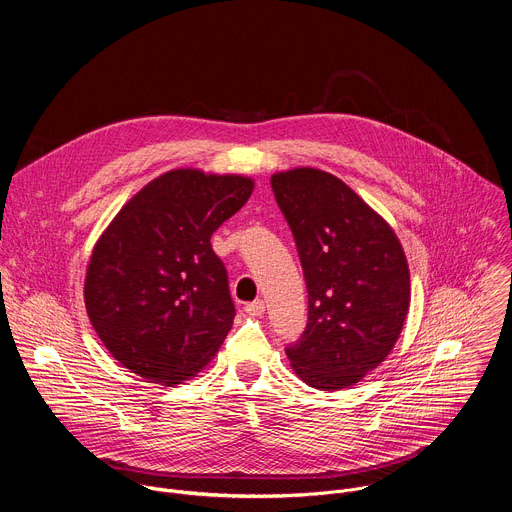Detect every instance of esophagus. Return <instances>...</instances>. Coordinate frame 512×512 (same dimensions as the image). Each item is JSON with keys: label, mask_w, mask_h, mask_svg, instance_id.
Instances as JSON below:
<instances>
[{"label": "esophagus", "mask_w": 512, "mask_h": 512, "mask_svg": "<svg viewBox=\"0 0 512 512\" xmlns=\"http://www.w3.org/2000/svg\"><path fill=\"white\" fill-rule=\"evenodd\" d=\"M245 312H247L249 316H261V314L265 312V302H263V300H255V302H251V304L245 306Z\"/></svg>", "instance_id": "obj_1"}]
</instances>
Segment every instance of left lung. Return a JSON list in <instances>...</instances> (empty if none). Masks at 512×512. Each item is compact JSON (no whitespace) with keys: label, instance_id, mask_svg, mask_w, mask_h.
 I'll list each match as a JSON object with an SVG mask.
<instances>
[{"label":"left lung","instance_id":"1","mask_svg":"<svg viewBox=\"0 0 512 512\" xmlns=\"http://www.w3.org/2000/svg\"><path fill=\"white\" fill-rule=\"evenodd\" d=\"M308 287V324L285 354L314 389L358 383L393 350L409 310V267L393 229L336 176L273 174Z\"/></svg>","mask_w":512,"mask_h":512}]
</instances>
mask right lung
Returning a JSON list of instances; mask_svg holds the SVG:
<instances>
[{"instance_id": "add662e5", "label": "right lung", "mask_w": 512, "mask_h": 512, "mask_svg": "<svg viewBox=\"0 0 512 512\" xmlns=\"http://www.w3.org/2000/svg\"><path fill=\"white\" fill-rule=\"evenodd\" d=\"M253 180L180 168L143 186L97 241L85 279L89 320L131 373L178 385L221 348L235 304L210 237Z\"/></svg>"}]
</instances>
